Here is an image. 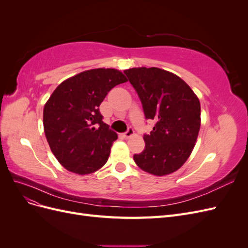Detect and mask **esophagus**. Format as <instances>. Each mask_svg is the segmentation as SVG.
I'll use <instances>...</instances> for the list:
<instances>
[{"label": "esophagus", "instance_id": "34e87169", "mask_svg": "<svg viewBox=\"0 0 248 248\" xmlns=\"http://www.w3.org/2000/svg\"><path fill=\"white\" fill-rule=\"evenodd\" d=\"M133 133H134L133 128H132V127H129V128L127 129V131H125V132L123 133V136H124L125 139H128V138H130L131 136H133Z\"/></svg>", "mask_w": 248, "mask_h": 248}]
</instances>
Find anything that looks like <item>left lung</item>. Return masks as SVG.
Instances as JSON below:
<instances>
[{
	"label": "left lung",
	"mask_w": 248,
	"mask_h": 248,
	"mask_svg": "<svg viewBox=\"0 0 248 248\" xmlns=\"http://www.w3.org/2000/svg\"><path fill=\"white\" fill-rule=\"evenodd\" d=\"M136 90L146 119L156 123L145 134V149L134 154L138 166L150 174L164 176L181 168L188 159L201 127V103L186 82L160 68L124 70Z\"/></svg>",
	"instance_id": "1"
}]
</instances>
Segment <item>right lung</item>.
Masks as SVG:
<instances>
[{"label": "right lung", "mask_w": 248, "mask_h": 248, "mask_svg": "<svg viewBox=\"0 0 248 248\" xmlns=\"http://www.w3.org/2000/svg\"><path fill=\"white\" fill-rule=\"evenodd\" d=\"M127 81L117 69L80 72L60 84L43 109L51 152L72 172L87 175L107 163L118 136L102 121L99 106L110 90Z\"/></svg>", "instance_id": "add662e5"}]
</instances>
